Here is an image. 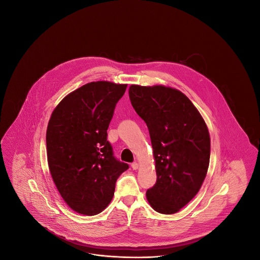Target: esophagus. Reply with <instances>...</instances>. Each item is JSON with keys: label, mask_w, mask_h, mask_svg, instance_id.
<instances>
[{"label": "esophagus", "mask_w": 260, "mask_h": 260, "mask_svg": "<svg viewBox=\"0 0 260 260\" xmlns=\"http://www.w3.org/2000/svg\"><path fill=\"white\" fill-rule=\"evenodd\" d=\"M132 168H133L134 170H137V169L139 168V165H138V162H136V161L133 162V164H132Z\"/></svg>", "instance_id": "34e87169"}]
</instances>
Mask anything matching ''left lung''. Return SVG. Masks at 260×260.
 <instances>
[{
  "label": "left lung",
  "instance_id": "left-lung-1",
  "mask_svg": "<svg viewBox=\"0 0 260 260\" xmlns=\"http://www.w3.org/2000/svg\"><path fill=\"white\" fill-rule=\"evenodd\" d=\"M133 107L148 126L157 182L146 192L153 210L173 214L194 198L210 165L209 128L198 109L180 90L132 85Z\"/></svg>",
  "mask_w": 260,
  "mask_h": 260
}]
</instances>
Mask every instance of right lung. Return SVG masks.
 I'll return each instance as SVG.
<instances>
[{
  "instance_id": "obj_1",
  "label": "right lung",
  "mask_w": 260,
  "mask_h": 260,
  "mask_svg": "<svg viewBox=\"0 0 260 260\" xmlns=\"http://www.w3.org/2000/svg\"><path fill=\"white\" fill-rule=\"evenodd\" d=\"M125 84L91 82L67 94L51 113L47 155L52 180L69 208L84 215L105 210L128 169L113 156L107 129Z\"/></svg>"
}]
</instances>
